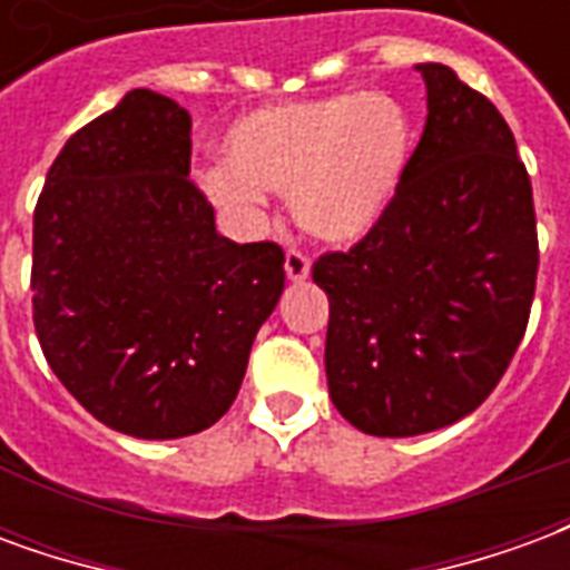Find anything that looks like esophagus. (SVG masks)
<instances>
[{
    "label": "esophagus",
    "mask_w": 570,
    "mask_h": 570,
    "mask_svg": "<svg viewBox=\"0 0 570 570\" xmlns=\"http://www.w3.org/2000/svg\"><path fill=\"white\" fill-rule=\"evenodd\" d=\"M284 268H286V277L289 281H305L311 274V262L308 256L302 253V249H286V262H284Z\"/></svg>",
    "instance_id": "1"
}]
</instances>
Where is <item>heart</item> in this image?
<instances>
[{
	"instance_id": "b5f03b06",
	"label": "heart",
	"mask_w": 570,
	"mask_h": 570,
	"mask_svg": "<svg viewBox=\"0 0 570 570\" xmlns=\"http://www.w3.org/2000/svg\"><path fill=\"white\" fill-rule=\"evenodd\" d=\"M415 146L406 104L387 91H338L265 106L223 142L213 198L253 210L289 195L296 225L323 244H357L394 207Z\"/></svg>"
}]
</instances>
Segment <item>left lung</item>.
I'll return each instance as SVG.
<instances>
[{"instance_id":"left-lung-1","label":"left lung","mask_w":570,"mask_h":570,"mask_svg":"<svg viewBox=\"0 0 570 570\" xmlns=\"http://www.w3.org/2000/svg\"><path fill=\"white\" fill-rule=\"evenodd\" d=\"M419 72L428 125L394 207L311 272L330 298V396L372 436H419L482 406L538 286V219L513 130L449 67Z\"/></svg>"}]
</instances>
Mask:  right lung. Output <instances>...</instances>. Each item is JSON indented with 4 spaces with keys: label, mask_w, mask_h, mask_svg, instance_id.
<instances>
[{
    "label": "right lung",
    "mask_w": 570,
    "mask_h": 570,
    "mask_svg": "<svg viewBox=\"0 0 570 570\" xmlns=\"http://www.w3.org/2000/svg\"><path fill=\"white\" fill-rule=\"evenodd\" d=\"M191 118L137 88L76 130L32 213V323L48 366L106 428L207 430L235 403L284 293V249L216 235Z\"/></svg>",
    "instance_id": "obj_1"
}]
</instances>
